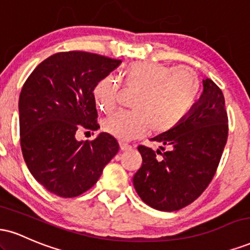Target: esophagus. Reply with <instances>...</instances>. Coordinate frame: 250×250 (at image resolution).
<instances>
[{
    "mask_svg": "<svg viewBox=\"0 0 250 250\" xmlns=\"http://www.w3.org/2000/svg\"><path fill=\"white\" fill-rule=\"evenodd\" d=\"M120 148H121V150H130L131 149V146L128 145V143H125V142H121L120 143Z\"/></svg>",
    "mask_w": 250,
    "mask_h": 250,
    "instance_id": "esophagus-1",
    "label": "esophagus"
}]
</instances>
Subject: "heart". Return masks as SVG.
Masks as SVG:
<instances>
[{
	"label": "heart",
	"instance_id": "heart-1",
	"mask_svg": "<svg viewBox=\"0 0 250 250\" xmlns=\"http://www.w3.org/2000/svg\"><path fill=\"white\" fill-rule=\"evenodd\" d=\"M125 82L137 90L133 111H117L102 123L105 133L122 141L136 139L150 129L163 134L176 128L196 105L201 94V79L189 68L157 62H134L125 70ZM97 107L111 113L116 107L117 85L104 77L94 88Z\"/></svg>",
	"mask_w": 250,
	"mask_h": 250
}]
</instances>
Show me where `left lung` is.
<instances>
[{
    "instance_id": "8db88e82",
    "label": "left lung",
    "mask_w": 250,
    "mask_h": 250,
    "mask_svg": "<svg viewBox=\"0 0 250 250\" xmlns=\"http://www.w3.org/2000/svg\"><path fill=\"white\" fill-rule=\"evenodd\" d=\"M191 113L170 131L151 141L156 151L139 146L142 166L133 177L145 203L162 211H174L194 202L216 174L228 140V115L222 90L210 79Z\"/></svg>"
}]
</instances>
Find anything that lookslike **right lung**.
I'll return each mask as SVG.
<instances>
[{
	"label": "right lung",
	"instance_id": "add662e5",
	"mask_svg": "<svg viewBox=\"0 0 250 250\" xmlns=\"http://www.w3.org/2000/svg\"><path fill=\"white\" fill-rule=\"evenodd\" d=\"M120 63L87 51H63L40 63L24 82L19 100L22 154L50 193L65 199L83 194L119 151L110 134L91 141H77L76 134L100 128L94 88Z\"/></svg>",
	"mask_w": 250,
	"mask_h": 250
}]
</instances>
